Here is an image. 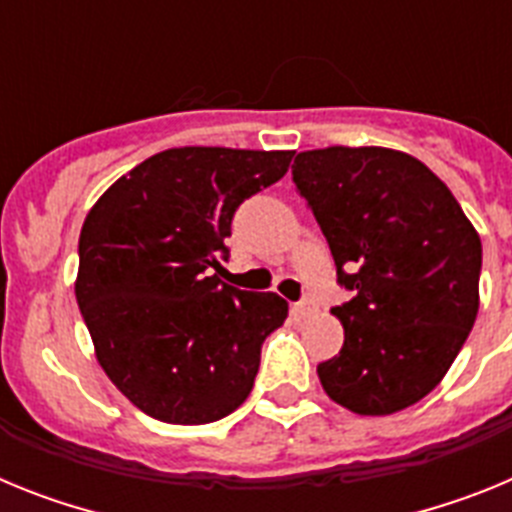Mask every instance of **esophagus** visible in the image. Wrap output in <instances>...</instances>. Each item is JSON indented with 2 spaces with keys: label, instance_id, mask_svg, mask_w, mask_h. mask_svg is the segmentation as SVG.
I'll return each instance as SVG.
<instances>
[{
  "label": "esophagus",
  "instance_id": "obj_1",
  "mask_svg": "<svg viewBox=\"0 0 512 512\" xmlns=\"http://www.w3.org/2000/svg\"><path fill=\"white\" fill-rule=\"evenodd\" d=\"M292 312H295L297 318H310L312 312H315V302L305 297V300H300L295 307H292Z\"/></svg>",
  "mask_w": 512,
  "mask_h": 512
}]
</instances>
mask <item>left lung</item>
I'll use <instances>...</instances> for the list:
<instances>
[{
  "instance_id": "1",
  "label": "left lung",
  "mask_w": 512,
  "mask_h": 512,
  "mask_svg": "<svg viewBox=\"0 0 512 512\" xmlns=\"http://www.w3.org/2000/svg\"><path fill=\"white\" fill-rule=\"evenodd\" d=\"M292 176L354 297L333 315L341 354L318 366L325 395L392 415L446 377L479 310L482 243L423 161L382 146L297 153Z\"/></svg>"
}]
</instances>
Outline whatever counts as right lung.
I'll return each mask as SVG.
<instances>
[{
    "label": "right lung",
    "instance_id": "right-lung-1",
    "mask_svg": "<svg viewBox=\"0 0 512 512\" xmlns=\"http://www.w3.org/2000/svg\"><path fill=\"white\" fill-rule=\"evenodd\" d=\"M292 156L169 148L89 210L76 302L104 374L151 418L212 423L251 395L261 343L287 320V302L220 282V253L238 205L279 182Z\"/></svg>",
    "mask_w": 512,
    "mask_h": 512
}]
</instances>
